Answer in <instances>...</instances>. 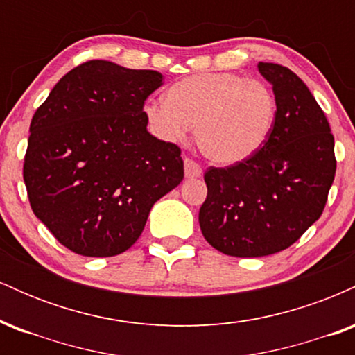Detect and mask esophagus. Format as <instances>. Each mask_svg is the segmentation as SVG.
Here are the masks:
<instances>
[{"label":"esophagus","instance_id":"1","mask_svg":"<svg viewBox=\"0 0 355 355\" xmlns=\"http://www.w3.org/2000/svg\"><path fill=\"white\" fill-rule=\"evenodd\" d=\"M183 166H185V177L187 178H198V177H202L200 165L195 164V162L190 160V158H185V162H183Z\"/></svg>","mask_w":355,"mask_h":355}]
</instances>
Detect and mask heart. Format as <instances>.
I'll use <instances>...</instances> for the list:
<instances>
[{"label": "heart", "mask_w": 355, "mask_h": 355, "mask_svg": "<svg viewBox=\"0 0 355 355\" xmlns=\"http://www.w3.org/2000/svg\"><path fill=\"white\" fill-rule=\"evenodd\" d=\"M277 101L266 83L237 73L187 76L166 92V101L148 100L144 115L165 141H182L195 126L205 158L235 165L259 152L274 128Z\"/></svg>", "instance_id": "obj_1"}]
</instances>
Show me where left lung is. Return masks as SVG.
I'll return each instance as SVG.
<instances>
[{"instance_id":"1","label":"left lung","mask_w":355,"mask_h":355,"mask_svg":"<svg viewBox=\"0 0 355 355\" xmlns=\"http://www.w3.org/2000/svg\"><path fill=\"white\" fill-rule=\"evenodd\" d=\"M257 68L274 89V128L250 158L207 170L198 214L207 242L242 259L297 242L324 211L337 165L331 126L307 85L282 64Z\"/></svg>"}]
</instances>
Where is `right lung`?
<instances>
[{
    "instance_id": "1",
    "label": "right lung",
    "mask_w": 355,
    "mask_h": 355,
    "mask_svg": "<svg viewBox=\"0 0 355 355\" xmlns=\"http://www.w3.org/2000/svg\"><path fill=\"white\" fill-rule=\"evenodd\" d=\"M162 80L158 71L92 60L68 71L33 115L23 166L28 198L75 254L128 250L153 203L183 180L180 148L146 130L145 100Z\"/></svg>"
}]
</instances>
